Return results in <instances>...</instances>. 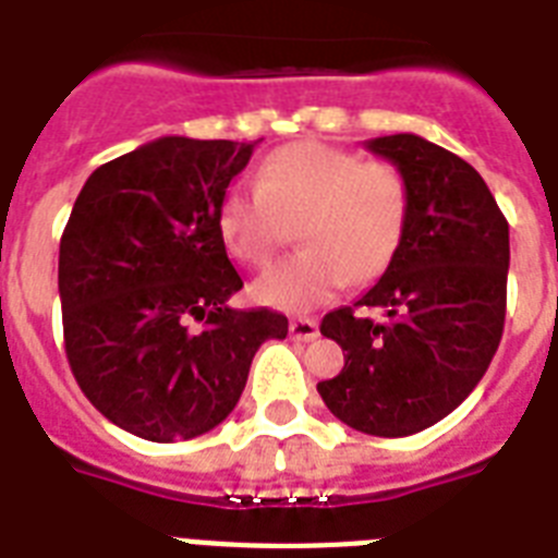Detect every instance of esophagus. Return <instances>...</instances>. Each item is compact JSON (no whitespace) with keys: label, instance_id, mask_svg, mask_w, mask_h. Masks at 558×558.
I'll list each match as a JSON object with an SVG mask.
<instances>
[{"label":"esophagus","instance_id":"1","mask_svg":"<svg viewBox=\"0 0 558 558\" xmlns=\"http://www.w3.org/2000/svg\"><path fill=\"white\" fill-rule=\"evenodd\" d=\"M290 336L299 342H311L319 336V325L311 316H299V319H290Z\"/></svg>","mask_w":558,"mask_h":558}]
</instances>
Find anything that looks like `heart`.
<instances>
[{"instance_id":"b5f03b06","label":"heart","mask_w":558,"mask_h":558,"mask_svg":"<svg viewBox=\"0 0 558 558\" xmlns=\"http://www.w3.org/2000/svg\"><path fill=\"white\" fill-rule=\"evenodd\" d=\"M411 179L390 159L348 147L290 142L256 168V191L230 187L219 233L230 256L262 268L288 242L305 251L253 282V296L282 311L325 305L344 282L371 284L393 265L411 222Z\"/></svg>"}]
</instances>
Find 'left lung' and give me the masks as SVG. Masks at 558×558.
<instances>
[{"mask_svg":"<svg viewBox=\"0 0 558 558\" xmlns=\"http://www.w3.org/2000/svg\"><path fill=\"white\" fill-rule=\"evenodd\" d=\"M367 147L411 179V222L379 282L322 319V336L348 356L316 390L353 430L396 439L436 425L485 376L505 330L510 236L464 159L413 133ZM356 306H379L386 319L359 317Z\"/></svg>","mask_w":558,"mask_h":558,"instance_id":"8db88e82","label":"left lung"}]
</instances>
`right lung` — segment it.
<instances>
[{"instance_id":"add662e5","label":"right lung","mask_w":558,"mask_h":558,"mask_svg":"<svg viewBox=\"0 0 558 558\" xmlns=\"http://www.w3.org/2000/svg\"><path fill=\"white\" fill-rule=\"evenodd\" d=\"M256 142L162 136L87 177L59 242L64 353L96 411L147 441L193 439L236 408L282 313L242 290L219 205Z\"/></svg>"}]
</instances>
